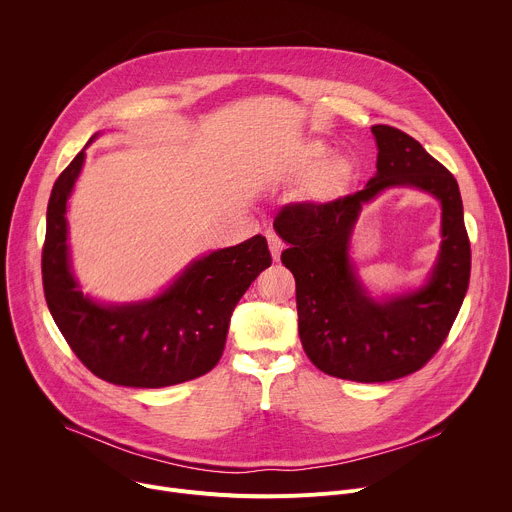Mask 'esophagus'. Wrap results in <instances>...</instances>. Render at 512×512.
I'll return each instance as SVG.
<instances>
[{"instance_id":"esophagus-1","label":"esophagus","mask_w":512,"mask_h":512,"mask_svg":"<svg viewBox=\"0 0 512 512\" xmlns=\"http://www.w3.org/2000/svg\"><path fill=\"white\" fill-rule=\"evenodd\" d=\"M267 243H269V251H271V257H273V261H279V257H281V251H283V243H281V239H279L277 235L269 233V235H267Z\"/></svg>"}]
</instances>
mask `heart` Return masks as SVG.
Returning <instances> with one entry per match:
<instances>
[{"label":"heart","mask_w":512,"mask_h":512,"mask_svg":"<svg viewBox=\"0 0 512 512\" xmlns=\"http://www.w3.org/2000/svg\"><path fill=\"white\" fill-rule=\"evenodd\" d=\"M326 156V148L320 143L312 145L308 152V164H318L322 158ZM352 178V166L348 160L344 158H336L332 162H328L310 182V194L314 198L326 200V198H334L338 194H342L346 190V186L350 184Z\"/></svg>","instance_id":"obj_1"}]
</instances>
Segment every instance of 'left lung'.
I'll return each instance as SVG.
<instances>
[{
	"label": "left lung",
	"mask_w": 512,
	"mask_h": 512,
	"mask_svg": "<svg viewBox=\"0 0 512 512\" xmlns=\"http://www.w3.org/2000/svg\"><path fill=\"white\" fill-rule=\"evenodd\" d=\"M377 174L367 188L326 204L289 202L273 221L289 245L281 263L296 277L298 330L316 367L338 379L385 383L407 377L446 342L470 281V239L454 174L391 125H373ZM389 185H415L443 200L445 243L430 283L377 305L347 263L351 225L364 201Z\"/></svg>",
	"instance_id": "1"
}]
</instances>
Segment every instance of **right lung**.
<instances>
[{"label":"right lung","mask_w":512,"mask_h":512,"mask_svg":"<svg viewBox=\"0 0 512 512\" xmlns=\"http://www.w3.org/2000/svg\"><path fill=\"white\" fill-rule=\"evenodd\" d=\"M83 160L79 152L60 172L46 212L42 285L58 330L85 367L113 385L158 389L206 375L223 356L237 302L271 265L265 237L194 261L152 302L99 306L68 269L66 198Z\"/></svg>","instance_id":"right-lung-1"}]
</instances>
